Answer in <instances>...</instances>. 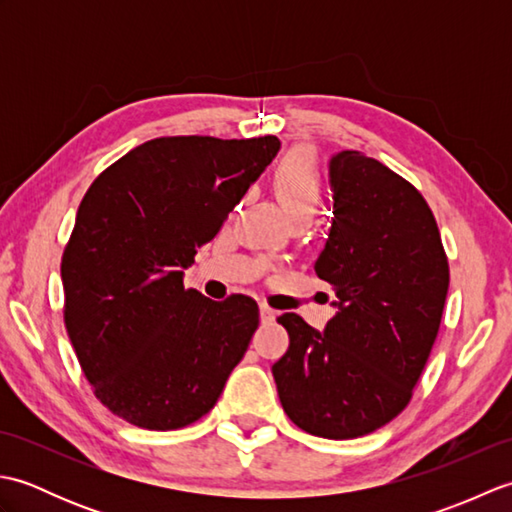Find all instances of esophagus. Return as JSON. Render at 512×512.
Wrapping results in <instances>:
<instances>
[{
  "mask_svg": "<svg viewBox=\"0 0 512 512\" xmlns=\"http://www.w3.org/2000/svg\"><path fill=\"white\" fill-rule=\"evenodd\" d=\"M259 317H262V323H270V321H275L277 312L273 308H268L266 303H259Z\"/></svg>",
  "mask_w": 512,
  "mask_h": 512,
  "instance_id": "34e87169",
  "label": "esophagus"
}]
</instances>
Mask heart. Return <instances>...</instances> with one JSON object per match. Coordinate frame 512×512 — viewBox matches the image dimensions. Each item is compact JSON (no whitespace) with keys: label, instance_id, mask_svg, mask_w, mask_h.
I'll return each mask as SVG.
<instances>
[{"label":"heart","instance_id":"1","mask_svg":"<svg viewBox=\"0 0 512 512\" xmlns=\"http://www.w3.org/2000/svg\"><path fill=\"white\" fill-rule=\"evenodd\" d=\"M275 191L290 220L314 217L321 206L323 184L317 162L308 151H292L275 171Z\"/></svg>","mask_w":512,"mask_h":512}]
</instances>
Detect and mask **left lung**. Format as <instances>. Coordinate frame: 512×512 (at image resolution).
Returning <instances> with one entry per match:
<instances>
[{"label": "left lung", "instance_id": "8db88e82", "mask_svg": "<svg viewBox=\"0 0 512 512\" xmlns=\"http://www.w3.org/2000/svg\"><path fill=\"white\" fill-rule=\"evenodd\" d=\"M328 184L332 228L314 273L336 312L321 332L281 314L290 345L273 376L299 429L350 440L407 407L438 336L449 264L429 204L383 162L339 151Z\"/></svg>", "mask_w": 512, "mask_h": 512}]
</instances>
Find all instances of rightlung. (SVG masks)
Returning <instances> with one entry per match:
<instances>
[{"mask_svg": "<svg viewBox=\"0 0 512 512\" xmlns=\"http://www.w3.org/2000/svg\"><path fill=\"white\" fill-rule=\"evenodd\" d=\"M277 136L156 138L105 169L76 213L65 328L94 394L151 431L211 411L259 325L244 295L184 290V270L277 156Z\"/></svg>", "mask_w": 512, "mask_h": 512, "instance_id": "1", "label": "right lung"}]
</instances>
